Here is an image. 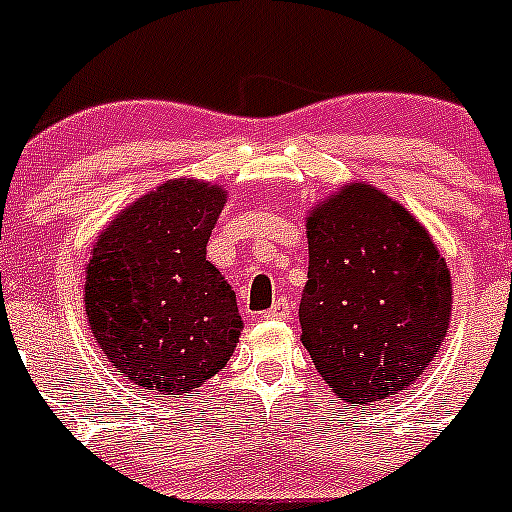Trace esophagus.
<instances>
[{
    "mask_svg": "<svg viewBox=\"0 0 512 512\" xmlns=\"http://www.w3.org/2000/svg\"><path fill=\"white\" fill-rule=\"evenodd\" d=\"M290 315H293V303L288 298L275 300V305L270 310H265L267 321H288Z\"/></svg>",
    "mask_w": 512,
    "mask_h": 512,
    "instance_id": "esophagus-1",
    "label": "esophagus"
}]
</instances>
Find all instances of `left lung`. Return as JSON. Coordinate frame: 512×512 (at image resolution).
<instances>
[{"label": "left lung", "mask_w": 512, "mask_h": 512, "mask_svg": "<svg viewBox=\"0 0 512 512\" xmlns=\"http://www.w3.org/2000/svg\"><path fill=\"white\" fill-rule=\"evenodd\" d=\"M300 328L315 369L353 407L417 381L452 315L450 267L384 191L346 184L308 217Z\"/></svg>", "instance_id": "left-lung-1"}]
</instances>
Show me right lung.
<instances>
[{
	"instance_id": "add662e5",
	"label": "right lung",
	"mask_w": 512,
	"mask_h": 512,
	"mask_svg": "<svg viewBox=\"0 0 512 512\" xmlns=\"http://www.w3.org/2000/svg\"><path fill=\"white\" fill-rule=\"evenodd\" d=\"M227 191L174 179L123 209L85 267V315L113 369L141 391H197L240 341L237 298L207 260Z\"/></svg>"
}]
</instances>
